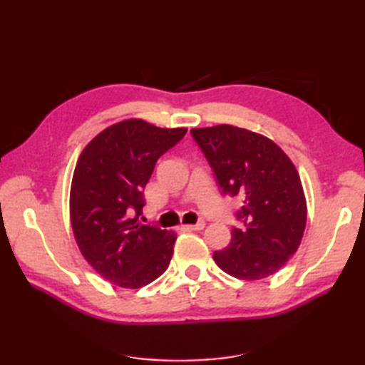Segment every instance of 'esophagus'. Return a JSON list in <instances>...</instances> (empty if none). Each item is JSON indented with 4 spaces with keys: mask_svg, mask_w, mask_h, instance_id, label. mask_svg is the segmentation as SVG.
Returning a JSON list of instances; mask_svg holds the SVG:
<instances>
[{
    "mask_svg": "<svg viewBox=\"0 0 365 365\" xmlns=\"http://www.w3.org/2000/svg\"><path fill=\"white\" fill-rule=\"evenodd\" d=\"M188 230H202L205 227V222L204 221H199L196 224H188V226H185Z\"/></svg>",
    "mask_w": 365,
    "mask_h": 365,
    "instance_id": "obj_1",
    "label": "esophagus"
}]
</instances>
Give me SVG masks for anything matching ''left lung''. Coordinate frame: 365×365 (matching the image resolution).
<instances>
[{
  "instance_id": "obj_1",
  "label": "left lung",
  "mask_w": 365,
  "mask_h": 365,
  "mask_svg": "<svg viewBox=\"0 0 365 365\" xmlns=\"http://www.w3.org/2000/svg\"><path fill=\"white\" fill-rule=\"evenodd\" d=\"M224 195L243 200L230 243L215 251L222 271L259 281L277 273L301 245L307 205L292 160L269 138L234 125L192 128Z\"/></svg>"
}]
</instances>
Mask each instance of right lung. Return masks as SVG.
<instances>
[{"mask_svg":"<svg viewBox=\"0 0 365 365\" xmlns=\"http://www.w3.org/2000/svg\"><path fill=\"white\" fill-rule=\"evenodd\" d=\"M185 133L127 119L100 131L76 161L72 230L83 257L108 282L141 289L168 269L175 232L141 224L138 216L155 163Z\"/></svg>","mask_w":365,"mask_h":365,"instance_id":"right-lung-1","label":"right lung"}]
</instances>
